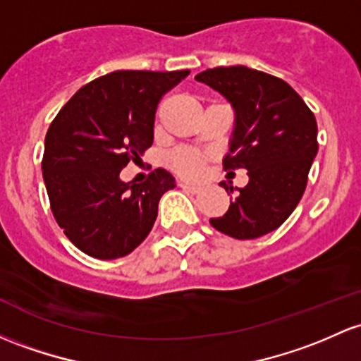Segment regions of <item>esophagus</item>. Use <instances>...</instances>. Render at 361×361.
Returning <instances> with one entry per match:
<instances>
[{
  "label": "esophagus",
  "instance_id": "obj_1",
  "mask_svg": "<svg viewBox=\"0 0 361 361\" xmlns=\"http://www.w3.org/2000/svg\"><path fill=\"white\" fill-rule=\"evenodd\" d=\"M180 187L188 190L190 193H199L200 192V187H197V185H192V183H180Z\"/></svg>",
  "mask_w": 361,
  "mask_h": 361
}]
</instances>
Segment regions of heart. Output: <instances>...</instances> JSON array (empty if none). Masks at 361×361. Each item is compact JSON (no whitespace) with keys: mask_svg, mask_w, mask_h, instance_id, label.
Instances as JSON below:
<instances>
[{"mask_svg":"<svg viewBox=\"0 0 361 361\" xmlns=\"http://www.w3.org/2000/svg\"><path fill=\"white\" fill-rule=\"evenodd\" d=\"M207 157L195 149L180 147L169 156V166L185 178H200L205 171Z\"/></svg>","mask_w":361,"mask_h":361,"instance_id":"obj_1","label":"heart"}]
</instances>
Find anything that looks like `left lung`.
Segmentation results:
<instances>
[{"instance_id": "8db88e82", "label": "left lung", "mask_w": 361, "mask_h": 361, "mask_svg": "<svg viewBox=\"0 0 361 361\" xmlns=\"http://www.w3.org/2000/svg\"><path fill=\"white\" fill-rule=\"evenodd\" d=\"M195 80L211 85L233 104L236 125L224 171L247 169L248 185L231 193L223 216L212 217L217 231L253 240L279 228L302 200L308 171L319 150L317 121L290 84L247 66H217Z\"/></svg>"}]
</instances>
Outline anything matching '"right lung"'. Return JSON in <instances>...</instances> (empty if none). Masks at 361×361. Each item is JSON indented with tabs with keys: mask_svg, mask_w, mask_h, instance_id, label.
<instances>
[{
	"mask_svg": "<svg viewBox=\"0 0 361 361\" xmlns=\"http://www.w3.org/2000/svg\"><path fill=\"white\" fill-rule=\"evenodd\" d=\"M188 73L111 71L82 87L51 121L42 176L54 219L78 250L120 259L147 238L174 178L157 168L144 183H123L120 171L152 145L157 104Z\"/></svg>",
	"mask_w": 361,
	"mask_h": 361,
	"instance_id": "right-lung-1",
	"label": "right lung"
}]
</instances>
